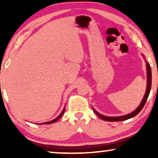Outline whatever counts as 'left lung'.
<instances>
[{
	"mask_svg": "<svg viewBox=\"0 0 158 158\" xmlns=\"http://www.w3.org/2000/svg\"><path fill=\"white\" fill-rule=\"evenodd\" d=\"M146 62V66H147V74H148V76H147V80H148V84H147V90H146V93L144 94V98L142 99L141 103H140L139 106L137 108V109L135 111H134L131 112V114H127V115H124V116H106L103 115H101L99 113H98L96 110H95L94 108H93V110L95 112V114H96L98 117H100L101 118H102L103 120L107 121V122H121V121H124L127 119H129V118H131L135 116L136 115H137L141 111V110L142 109V108L144 107V104H145L147 100H148V98L149 96V94H150V90H151V85H152V71H151V68L149 62Z\"/></svg>",
	"mask_w": 158,
	"mask_h": 158,
	"instance_id": "left-lung-1",
	"label": "left lung"
}]
</instances>
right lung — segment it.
<instances>
[{"instance_id": "add662e5", "label": "right lung", "mask_w": 158, "mask_h": 158, "mask_svg": "<svg viewBox=\"0 0 158 158\" xmlns=\"http://www.w3.org/2000/svg\"><path fill=\"white\" fill-rule=\"evenodd\" d=\"M64 110H65V108H64L63 109V110H62V111L61 112V114H60L59 116H57V118H55V119L54 120H52V121H50V122H44V123H42V124H52V123H54V122H57V121H58L60 119V118H61V116H62V114H64Z\"/></svg>"}]
</instances>
